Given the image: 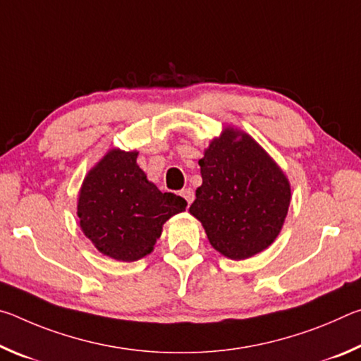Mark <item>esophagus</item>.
<instances>
[{
    "label": "esophagus",
    "mask_w": 361,
    "mask_h": 361,
    "mask_svg": "<svg viewBox=\"0 0 361 361\" xmlns=\"http://www.w3.org/2000/svg\"><path fill=\"white\" fill-rule=\"evenodd\" d=\"M180 194H181V197L186 200L188 205H191V204H192V200H194V191H192L191 188H186V189H183V191H181Z\"/></svg>",
    "instance_id": "obj_1"
}]
</instances>
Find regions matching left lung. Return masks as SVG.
Returning a JSON list of instances; mask_svg holds the SVG:
<instances>
[{
    "label": "left lung",
    "instance_id": "obj_1",
    "mask_svg": "<svg viewBox=\"0 0 361 361\" xmlns=\"http://www.w3.org/2000/svg\"><path fill=\"white\" fill-rule=\"evenodd\" d=\"M202 186L189 213L202 223L212 247L247 259L277 239L288 213L291 188L276 161L248 135L226 127L199 161Z\"/></svg>",
    "mask_w": 361,
    "mask_h": 361
}]
</instances>
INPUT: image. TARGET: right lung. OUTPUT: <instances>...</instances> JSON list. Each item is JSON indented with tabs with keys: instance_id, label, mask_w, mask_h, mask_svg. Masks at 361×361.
<instances>
[{
	"instance_id": "obj_1",
	"label": "right lung",
	"mask_w": 361,
	"mask_h": 361,
	"mask_svg": "<svg viewBox=\"0 0 361 361\" xmlns=\"http://www.w3.org/2000/svg\"><path fill=\"white\" fill-rule=\"evenodd\" d=\"M137 156V151L109 149L85 175L78 197L84 235L100 253L124 262L149 255L164 223L188 205L148 181Z\"/></svg>"
}]
</instances>
